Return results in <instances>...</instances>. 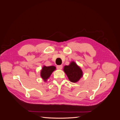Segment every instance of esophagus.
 Listing matches in <instances>:
<instances>
[{"label":"esophagus","mask_w":120,"mask_h":120,"mask_svg":"<svg viewBox=\"0 0 120 120\" xmlns=\"http://www.w3.org/2000/svg\"><path fill=\"white\" fill-rule=\"evenodd\" d=\"M56 68L57 69H59V70H61L63 68V66H61V65H59V66H57Z\"/></svg>","instance_id":"obj_1"}]
</instances>
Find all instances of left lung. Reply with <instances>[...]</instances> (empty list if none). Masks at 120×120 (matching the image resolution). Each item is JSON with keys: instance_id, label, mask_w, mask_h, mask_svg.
<instances>
[{"instance_id": "left-lung-1", "label": "left lung", "mask_w": 120, "mask_h": 120, "mask_svg": "<svg viewBox=\"0 0 120 120\" xmlns=\"http://www.w3.org/2000/svg\"><path fill=\"white\" fill-rule=\"evenodd\" d=\"M63 70L69 80L72 82H78L83 76L81 68L74 61H71L68 66H64Z\"/></svg>"}]
</instances>
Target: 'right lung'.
<instances>
[{
    "label": "right lung",
    "mask_w": 120,
    "mask_h": 120,
    "mask_svg": "<svg viewBox=\"0 0 120 120\" xmlns=\"http://www.w3.org/2000/svg\"><path fill=\"white\" fill-rule=\"evenodd\" d=\"M56 70V67L54 66H43L41 71V77L44 82H46L50 75Z\"/></svg>",
    "instance_id": "1"
}]
</instances>
